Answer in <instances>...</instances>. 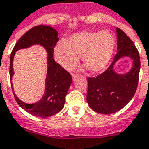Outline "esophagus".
Here are the masks:
<instances>
[{"mask_svg":"<svg viewBox=\"0 0 149 149\" xmlns=\"http://www.w3.org/2000/svg\"><path fill=\"white\" fill-rule=\"evenodd\" d=\"M77 77H79V75L78 74H72V81H76Z\"/></svg>","mask_w":149,"mask_h":149,"instance_id":"34e87169","label":"esophagus"}]
</instances>
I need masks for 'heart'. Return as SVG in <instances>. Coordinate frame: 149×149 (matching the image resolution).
I'll list each match as a JSON object with an SVG mask.
<instances>
[{
	"label": "heart",
	"instance_id": "b5f03b06",
	"mask_svg": "<svg viewBox=\"0 0 149 149\" xmlns=\"http://www.w3.org/2000/svg\"><path fill=\"white\" fill-rule=\"evenodd\" d=\"M114 50V38L109 31H84L60 39L54 48V58L60 66L71 70L82 55L83 63L93 72L106 68Z\"/></svg>",
	"mask_w": 149,
	"mask_h": 149
}]
</instances>
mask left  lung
<instances>
[{
    "label": "left lung",
    "mask_w": 149,
    "mask_h": 149,
    "mask_svg": "<svg viewBox=\"0 0 149 149\" xmlns=\"http://www.w3.org/2000/svg\"><path fill=\"white\" fill-rule=\"evenodd\" d=\"M117 54L114 61L103 73L88 78L87 102L97 113H115L132 100L136 91L140 69V60L136 46L123 31L116 28ZM133 61L132 68L126 74H118L114 65L122 58Z\"/></svg>",
    "instance_id": "obj_1"
}]
</instances>
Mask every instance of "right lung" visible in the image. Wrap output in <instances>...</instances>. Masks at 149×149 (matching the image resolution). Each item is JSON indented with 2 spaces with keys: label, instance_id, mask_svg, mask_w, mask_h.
<instances>
[{
  "label": "right lung",
  "instance_id": "right-lung-1",
  "mask_svg": "<svg viewBox=\"0 0 149 149\" xmlns=\"http://www.w3.org/2000/svg\"><path fill=\"white\" fill-rule=\"evenodd\" d=\"M58 41L59 38L56 30L48 26H37L31 28L19 38L10 56L9 75L10 80L12 81L14 74L13 60L17 51L31 47L33 45H40L43 47L47 52V72L45 81V91L41 99L35 103H25L17 97L12 87L14 98L17 104L29 114L36 117L47 118L60 112L64 108L65 96L72 81L70 73L65 71L53 59L54 47Z\"/></svg>",
  "mask_w": 149,
  "mask_h": 149
}]
</instances>
